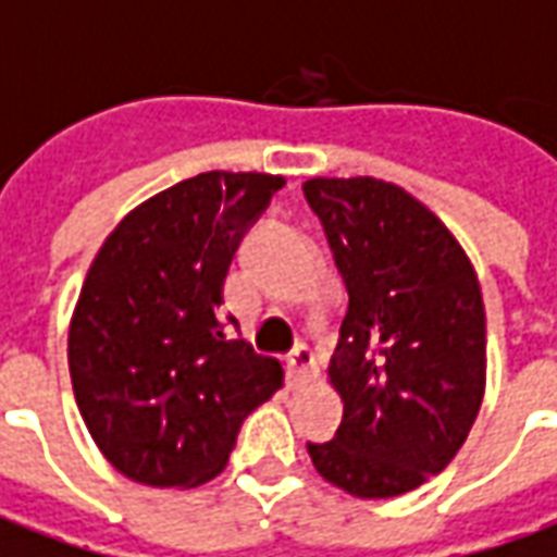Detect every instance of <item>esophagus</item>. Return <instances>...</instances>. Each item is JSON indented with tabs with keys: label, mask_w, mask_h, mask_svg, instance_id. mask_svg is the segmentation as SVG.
<instances>
[{
	"label": "esophagus",
	"mask_w": 557,
	"mask_h": 557,
	"mask_svg": "<svg viewBox=\"0 0 557 557\" xmlns=\"http://www.w3.org/2000/svg\"><path fill=\"white\" fill-rule=\"evenodd\" d=\"M319 364H317V356L310 352V346H295L289 356V383L292 386H301L307 383L310 376H317Z\"/></svg>",
	"instance_id": "34e87169"
}]
</instances>
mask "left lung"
Wrapping results in <instances>:
<instances>
[{"label": "left lung", "instance_id": "8db88e82", "mask_svg": "<svg viewBox=\"0 0 557 557\" xmlns=\"http://www.w3.org/2000/svg\"><path fill=\"white\" fill-rule=\"evenodd\" d=\"M305 198L349 292L329 364L344 422L307 453L346 495H407L453 461L480 413V280L453 232L400 186L310 177Z\"/></svg>", "mask_w": 557, "mask_h": 557}]
</instances>
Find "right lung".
Wrapping results in <instances>:
<instances>
[{
	"label": "right lung",
	"mask_w": 557,
	"mask_h": 557,
	"mask_svg": "<svg viewBox=\"0 0 557 557\" xmlns=\"http://www.w3.org/2000/svg\"><path fill=\"white\" fill-rule=\"evenodd\" d=\"M280 174L205 171L141 201L96 252L69 325L77 410L123 476L193 488L223 473L277 359L225 334L223 289ZM235 322V317H228Z\"/></svg>",
	"instance_id": "right-lung-1"
}]
</instances>
